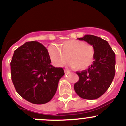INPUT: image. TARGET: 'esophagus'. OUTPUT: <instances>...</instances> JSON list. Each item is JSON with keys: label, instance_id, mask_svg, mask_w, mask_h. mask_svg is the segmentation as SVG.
Masks as SVG:
<instances>
[{"label": "esophagus", "instance_id": "1", "mask_svg": "<svg viewBox=\"0 0 126 126\" xmlns=\"http://www.w3.org/2000/svg\"><path fill=\"white\" fill-rule=\"evenodd\" d=\"M64 72H65V73H70V71H69L68 69H65V70H64Z\"/></svg>", "mask_w": 126, "mask_h": 126}]
</instances>
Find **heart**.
Segmentation results:
<instances>
[{
  "label": "heart",
  "instance_id": "heart-1",
  "mask_svg": "<svg viewBox=\"0 0 126 126\" xmlns=\"http://www.w3.org/2000/svg\"><path fill=\"white\" fill-rule=\"evenodd\" d=\"M48 53L55 66H62L68 59L71 67L76 71H83L92 64L95 51L92 45L83 41L69 40L60 43L59 48L50 46Z\"/></svg>",
  "mask_w": 126,
  "mask_h": 126
}]
</instances>
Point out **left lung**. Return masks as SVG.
<instances>
[{"mask_svg": "<svg viewBox=\"0 0 126 126\" xmlns=\"http://www.w3.org/2000/svg\"><path fill=\"white\" fill-rule=\"evenodd\" d=\"M84 40L94 47L93 63L88 69L76 72L79 81L74 89L79 96L86 100L100 97L108 90L115 73V54L106 40L98 36L86 34L78 38Z\"/></svg>", "mask_w": 126, "mask_h": 126, "instance_id": "left-lung-1", "label": "left lung"}]
</instances>
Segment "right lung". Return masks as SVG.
I'll return each instance as SVG.
<instances>
[{"mask_svg": "<svg viewBox=\"0 0 126 126\" xmlns=\"http://www.w3.org/2000/svg\"><path fill=\"white\" fill-rule=\"evenodd\" d=\"M50 63L47 49L36 41L26 42L14 51L11 79L20 96L34 104H44L52 100L64 71Z\"/></svg>", "mask_w": 126, "mask_h": 126, "instance_id": "add662e5", "label": "right lung"}]
</instances>
